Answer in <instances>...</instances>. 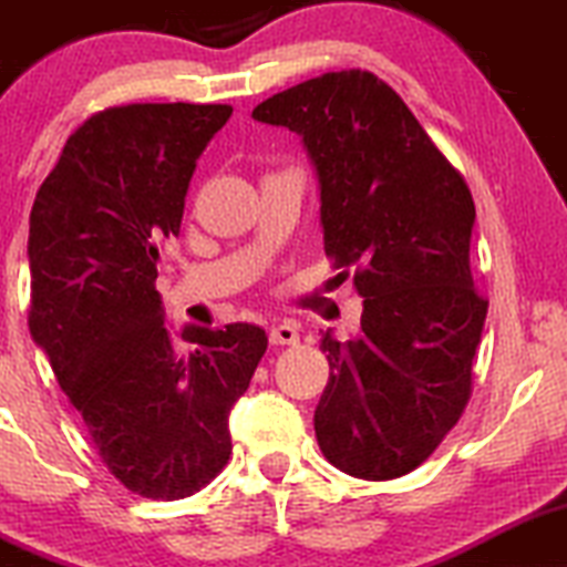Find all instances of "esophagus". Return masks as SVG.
<instances>
[{
  "label": "esophagus",
  "instance_id": "34e87169",
  "mask_svg": "<svg viewBox=\"0 0 567 567\" xmlns=\"http://www.w3.org/2000/svg\"><path fill=\"white\" fill-rule=\"evenodd\" d=\"M270 342L272 346H297L300 342V332L291 321H281V323H272L270 327Z\"/></svg>",
  "mask_w": 567,
  "mask_h": 567
}]
</instances>
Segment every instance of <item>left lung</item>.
Returning <instances> with one entry per match:
<instances>
[{"label": "left lung", "instance_id": "left-lung-1", "mask_svg": "<svg viewBox=\"0 0 567 567\" xmlns=\"http://www.w3.org/2000/svg\"><path fill=\"white\" fill-rule=\"evenodd\" d=\"M254 120L300 133L321 187L323 251L353 267L359 340L323 334V457L359 480L415 472L472 399L487 300L468 265L474 198L402 95L364 69L270 95Z\"/></svg>", "mask_w": 567, "mask_h": 567}]
</instances>
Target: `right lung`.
<instances>
[{
	"mask_svg": "<svg viewBox=\"0 0 567 567\" xmlns=\"http://www.w3.org/2000/svg\"><path fill=\"white\" fill-rule=\"evenodd\" d=\"M230 114L182 101L91 114L29 216L31 337L104 466L152 501L187 498L227 466V415L267 351L251 323L187 327L182 351L155 289L195 163Z\"/></svg>",
	"mask_w": 567,
	"mask_h": 567,
	"instance_id": "add662e5",
	"label": "right lung"
}]
</instances>
